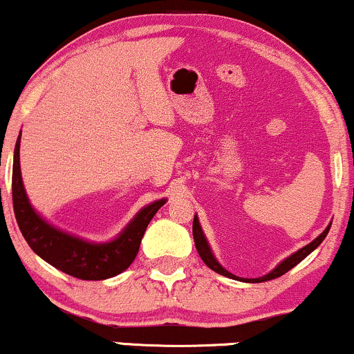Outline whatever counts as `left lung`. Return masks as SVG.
I'll list each match as a JSON object with an SVG mask.
<instances>
[{"label":"left lung","mask_w":354,"mask_h":354,"mask_svg":"<svg viewBox=\"0 0 354 354\" xmlns=\"http://www.w3.org/2000/svg\"><path fill=\"white\" fill-rule=\"evenodd\" d=\"M328 230H330V225L326 227V229H325L324 232H322V234H320L319 236H317V239H315L314 241H312V243L306 245V247L299 250V252H296L294 254H290L289 258H286L283 263H279V265H277V266L274 268V270H272L271 272H268L266 276H261V277H253V279H243V277H239V276L232 274V272H229L227 270H223V268H222L221 265H218L217 259L214 258L212 252H210V248H209V245H207V240H205V236H204V234H203V229H201V225H199L198 217L194 216V222H192V235H194L196 250H198L199 257L203 258V261L205 263V265H207L212 271L218 272V274L227 276V277H232V279L247 281V283H265V281L276 279V277L283 276L284 272H288L289 270H292V268L296 266V265H299V263H301L302 259L306 258L308 253H312L317 247H319V245L322 243V241H324V239L326 236V234H328Z\"/></svg>","instance_id":"8db88e82"}]
</instances>
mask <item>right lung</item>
I'll use <instances>...</instances> for the list:
<instances>
[{"mask_svg":"<svg viewBox=\"0 0 354 354\" xmlns=\"http://www.w3.org/2000/svg\"><path fill=\"white\" fill-rule=\"evenodd\" d=\"M19 144L21 136L17 137L12 163V207L21 234L32 252L57 270L84 281L107 279L127 270L137 257L147 225L167 201L160 199L142 209L122 234L109 243H89L71 236L48 225L29 204L21 178Z\"/></svg>","mask_w":354,"mask_h":354,"instance_id":"right-lung-1","label":"right lung"}]
</instances>
